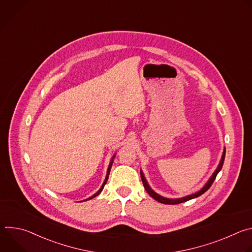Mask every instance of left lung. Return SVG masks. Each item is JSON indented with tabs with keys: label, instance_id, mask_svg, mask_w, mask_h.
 Wrapping results in <instances>:
<instances>
[{
	"label": "left lung",
	"instance_id": "left-lung-1",
	"mask_svg": "<svg viewBox=\"0 0 252 252\" xmlns=\"http://www.w3.org/2000/svg\"><path fill=\"white\" fill-rule=\"evenodd\" d=\"M224 158H225V148L223 149V153H222V156H221V158H220V161L217 167V169L214 170V172L212 173V175L209 177L208 181L206 182V184L200 189V190L192 193V194H189V195H187V196H184V197H179V198H168V197H164L158 193H157L151 187L150 185L148 184L147 179L145 177V174H143L142 170L140 169V177H141V181H142V184H143V187H145L146 190L148 191V193L153 197L155 198L156 200H158V202L160 203H164V204H177V203H182V202H185V201H188L189 199H192V198H195V197H198L200 196L201 194H203L210 187L211 185L213 184L215 177H217L218 173L221 170L222 168V165H223V162H224Z\"/></svg>",
	"mask_w": 252,
	"mask_h": 252
}]
</instances>
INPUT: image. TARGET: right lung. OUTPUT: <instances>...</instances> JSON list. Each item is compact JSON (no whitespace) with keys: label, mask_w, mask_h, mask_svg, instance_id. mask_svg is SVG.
Segmentation results:
<instances>
[{"label":"right lung","mask_w":252,"mask_h":252,"mask_svg":"<svg viewBox=\"0 0 252 252\" xmlns=\"http://www.w3.org/2000/svg\"><path fill=\"white\" fill-rule=\"evenodd\" d=\"M116 154L112 157V158H111V161H110V164H109V167H107V171H106V175H105V178H104V182H103V184L101 185V187H100V189L94 193V194H93L91 197H88L87 199H84V200H82V201H87V200H90V199H92V198H94V197H95L96 195H98L100 192H101V190L103 189V187H104V185L106 184V182H107V178H109V175H110V171H111V168H112V165H113V162H114V159H115V158H116Z\"/></svg>","instance_id":"right-lung-1"}]
</instances>
